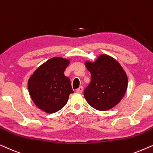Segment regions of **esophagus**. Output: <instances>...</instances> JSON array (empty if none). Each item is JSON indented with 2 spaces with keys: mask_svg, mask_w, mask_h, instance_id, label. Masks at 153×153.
Listing matches in <instances>:
<instances>
[{
  "mask_svg": "<svg viewBox=\"0 0 153 153\" xmlns=\"http://www.w3.org/2000/svg\"><path fill=\"white\" fill-rule=\"evenodd\" d=\"M82 91H83V88L82 86L79 87V88L76 90V92H78V93H82Z\"/></svg>",
  "mask_w": 153,
  "mask_h": 153,
  "instance_id": "1",
  "label": "esophagus"
}]
</instances>
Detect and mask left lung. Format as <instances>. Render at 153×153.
I'll return each mask as SVG.
<instances>
[{
	"label": "left lung",
	"mask_w": 153,
	"mask_h": 153,
	"mask_svg": "<svg viewBox=\"0 0 153 153\" xmlns=\"http://www.w3.org/2000/svg\"><path fill=\"white\" fill-rule=\"evenodd\" d=\"M85 65L91 82L84 91L86 101L99 111L111 109L121 102L128 88V77L121 64L107 54H100L95 61Z\"/></svg>",
	"instance_id": "left-lung-1"
}]
</instances>
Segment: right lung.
I'll return each instance as SVG.
<instances>
[{
  "label": "right lung",
  "mask_w": 153,
  "mask_h": 153,
  "mask_svg": "<svg viewBox=\"0 0 153 153\" xmlns=\"http://www.w3.org/2000/svg\"><path fill=\"white\" fill-rule=\"evenodd\" d=\"M70 60L53 57L38 67L29 78L28 91L31 99L39 109L53 114L66 104L73 93L69 78L64 75Z\"/></svg>",
  "instance_id": "right-lung-1"
}]
</instances>
